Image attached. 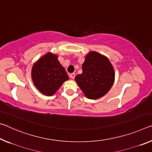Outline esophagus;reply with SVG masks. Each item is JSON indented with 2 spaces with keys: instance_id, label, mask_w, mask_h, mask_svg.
<instances>
[{
  "instance_id": "34e87169",
  "label": "esophagus",
  "mask_w": 152,
  "mask_h": 152,
  "mask_svg": "<svg viewBox=\"0 0 152 152\" xmlns=\"http://www.w3.org/2000/svg\"><path fill=\"white\" fill-rule=\"evenodd\" d=\"M69 77H70L72 79H74V78H75V74H74V73L70 74V75H69Z\"/></svg>"
}]
</instances>
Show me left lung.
Returning <instances> with one entry per match:
<instances>
[{
	"mask_svg": "<svg viewBox=\"0 0 152 152\" xmlns=\"http://www.w3.org/2000/svg\"><path fill=\"white\" fill-rule=\"evenodd\" d=\"M83 73L75 78L86 97L96 99L105 95L114 82V70L107 57L97 52L86 55L83 64Z\"/></svg>",
	"mask_w": 152,
	"mask_h": 152,
	"instance_id": "8db88e82",
	"label": "left lung"
}]
</instances>
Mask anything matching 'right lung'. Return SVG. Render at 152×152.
Segmentation results:
<instances>
[{"label":"right lung","instance_id":"1","mask_svg":"<svg viewBox=\"0 0 152 152\" xmlns=\"http://www.w3.org/2000/svg\"><path fill=\"white\" fill-rule=\"evenodd\" d=\"M32 80L42 93L53 95L65 81L68 80L66 70L57 59V56L48 53L33 66Z\"/></svg>","mask_w":152,"mask_h":152}]
</instances>
